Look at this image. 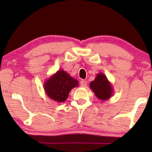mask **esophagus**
<instances>
[{"label": "esophagus", "mask_w": 152, "mask_h": 152, "mask_svg": "<svg viewBox=\"0 0 152 152\" xmlns=\"http://www.w3.org/2000/svg\"><path fill=\"white\" fill-rule=\"evenodd\" d=\"M80 84H81V86H82V87L86 86V85H87L86 81L82 80V81H81V82H80Z\"/></svg>", "instance_id": "obj_1"}]
</instances>
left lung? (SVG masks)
I'll use <instances>...</instances> for the list:
<instances>
[{"label": "left lung", "mask_w": 152, "mask_h": 152, "mask_svg": "<svg viewBox=\"0 0 152 152\" xmlns=\"http://www.w3.org/2000/svg\"><path fill=\"white\" fill-rule=\"evenodd\" d=\"M90 86L97 98L102 100L109 99L113 92L111 84L103 73L97 75L95 80L91 82Z\"/></svg>", "instance_id": "left-lung-1"}]
</instances>
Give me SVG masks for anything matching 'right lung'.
I'll use <instances>...</instances> for the list:
<instances>
[{"mask_svg": "<svg viewBox=\"0 0 152 152\" xmlns=\"http://www.w3.org/2000/svg\"><path fill=\"white\" fill-rule=\"evenodd\" d=\"M78 85V81L61 70L45 83L44 88L50 98L63 102L67 99L70 90Z\"/></svg>", "mask_w": 152, "mask_h": 152, "instance_id": "obj_1", "label": "right lung"}]
</instances>
